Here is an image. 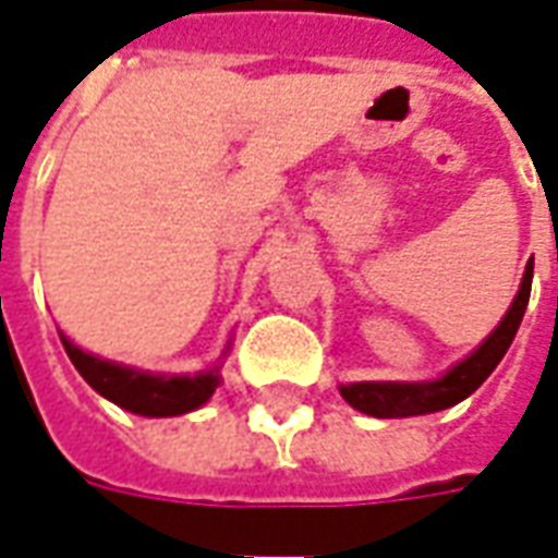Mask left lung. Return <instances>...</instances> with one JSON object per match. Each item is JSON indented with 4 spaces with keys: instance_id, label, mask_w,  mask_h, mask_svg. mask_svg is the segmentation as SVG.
<instances>
[{
    "instance_id": "1",
    "label": "left lung",
    "mask_w": 558,
    "mask_h": 558,
    "mask_svg": "<svg viewBox=\"0 0 558 558\" xmlns=\"http://www.w3.org/2000/svg\"><path fill=\"white\" fill-rule=\"evenodd\" d=\"M529 290H532V259L526 263L520 290H517L511 307L499 319V326L493 328L466 359L451 364L442 376L421 379V383H347V386H340V398L347 400L352 410L374 415V418L430 415V412L448 410L460 400H466L496 371V364L502 362V355L511 347L517 328L523 323V314H526Z\"/></svg>"
}]
</instances>
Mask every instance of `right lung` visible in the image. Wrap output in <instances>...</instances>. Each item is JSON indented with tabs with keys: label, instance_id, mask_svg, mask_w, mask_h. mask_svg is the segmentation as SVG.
<instances>
[{
	"label": "right lung",
	"instance_id": "1",
	"mask_svg": "<svg viewBox=\"0 0 558 558\" xmlns=\"http://www.w3.org/2000/svg\"><path fill=\"white\" fill-rule=\"evenodd\" d=\"M62 338L68 359L74 362L80 376L89 383L101 398H107L116 407L134 412V415H146V418H167V415H184V412L199 410L208 398L215 395L220 386V362L208 371L199 374H151V371H140L131 364L110 362L95 352L80 350L71 338ZM230 352V340L220 352V359H227Z\"/></svg>",
	"mask_w": 558,
	"mask_h": 558
}]
</instances>
